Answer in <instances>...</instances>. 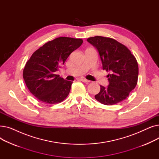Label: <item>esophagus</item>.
<instances>
[{"label":"esophagus","instance_id":"1","mask_svg":"<svg viewBox=\"0 0 159 159\" xmlns=\"http://www.w3.org/2000/svg\"><path fill=\"white\" fill-rule=\"evenodd\" d=\"M80 80L82 82H85V83H89V80H88L86 79H81Z\"/></svg>","mask_w":159,"mask_h":159}]
</instances>
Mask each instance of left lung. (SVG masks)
<instances>
[{
  "label": "left lung",
  "mask_w": 159,
  "mask_h": 159,
  "mask_svg": "<svg viewBox=\"0 0 159 159\" xmlns=\"http://www.w3.org/2000/svg\"><path fill=\"white\" fill-rule=\"evenodd\" d=\"M87 41L98 51L102 69L109 72V85L101 86L95 98L105 105H113L126 99L137 85L139 67L129 49L115 39L96 36Z\"/></svg>",
  "instance_id": "8db88e82"
}]
</instances>
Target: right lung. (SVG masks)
<instances>
[{"label":"right lung","mask_w":159,"mask_h":159,"mask_svg":"<svg viewBox=\"0 0 159 159\" xmlns=\"http://www.w3.org/2000/svg\"><path fill=\"white\" fill-rule=\"evenodd\" d=\"M82 43L80 39L58 37L32 54L24 68L23 78L30 92L40 101L59 103L69 95L73 82L60 77L55 71Z\"/></svg>","instance_id":"1"}]
</instances>
